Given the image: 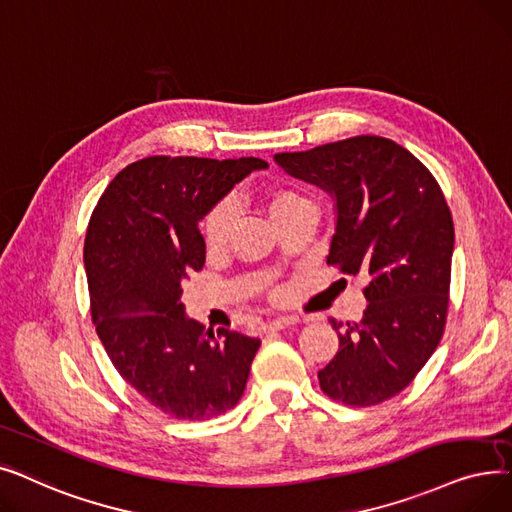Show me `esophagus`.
Masks as SVG:
<instances>
[{
	"mask_svg": "<svg viewBox=\"0 0 512 512\" xmlns=\"http://www.w3.org/2000/svg\"><path fill=\"white\" fill-rule=\"evenodd\" d=\"M294 323H296L294 316H277V319L266 323L264 329H266V331H281V329H285V327H289V325H294Z\"/></svg>",
	"mask_w": 512,
	"mask_h": 512,
	"instance_id": "esophagus-1",
	"label": "esophagus"
}]
</instances>
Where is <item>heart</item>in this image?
Returning a JSON list of instances; mask_svg holds the SVG:
<instances>
[{"instance_id": "1", "label": "heart", "mask_w": 512, "mask_h": 512, "mask_svg": "<svg viewBox=\"0 0 512 512\" xmlns=\"http://www.w3.org/2000/svg\"><path fill=\"white\" fill-rule=\"evenodd\" d=\"M264 206L269 212L275 227H283L291 218L314 210L312 202L302 196L294 187H275L264 193ZM235 225V206L231 200H221L214 204L202 221V237L208 252L223 250L233 233Z\"/></svg>"}]
</instances>
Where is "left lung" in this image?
<instances>
[{"label":"left lung","instance_id":"8db88e82","mask_svg":"<svg viewBox=\"0 0 512 512\" xmlns=\"http://www.w3.org/2000/svg\"><path fill=\"white\" fill-rule=\"evenodd\" d=\"M275 160L335 198L327 264L369 279L362 319L331 321L339 350L319 371L321 389L346 406L394 398L435 352L448 319L454 223L444 191L421 160L377 135Z\"/></svg>","mask_w":512,"mask_h":512}]
</instances>
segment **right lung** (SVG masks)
<instances>
[{
	"mask_svg": "<svg viewBox=\"0 0 512 512\" xmlns=\"http://www.w3.org/2000/svg\"><path fill=\"white\" fill-rule=\"evenodd\" d=\"M260 158L150 156L110 181L85 235L91 319L137 394L170 419L208 421L246 389L260 339L187 319L181 281L206 260L198 223Z\"/></svg>",
	"mask_w": 512,
	"mask_h": 512,
	"instance_id": "1",
	"label": "right lung"
}]
</instances>
